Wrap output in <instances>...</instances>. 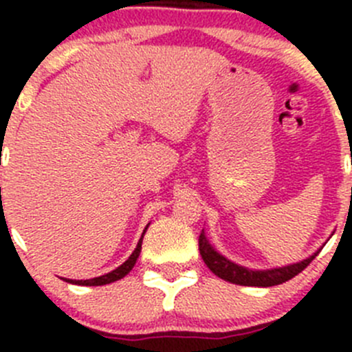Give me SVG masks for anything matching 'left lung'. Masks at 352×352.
I'll list each match as a JSON object with an SVG mask.
<instances>
[{
  "mask_svg": "<svg viewBox=\"0 0 352 352\" xmlns=\"http://www.w3.org/2000/svg\"><path fill=\"white\" fill-rule=\"evenodd\" d=\"M322 250V247L318 248L315 254H311L310 257L303 258L300 262H294V264L283 265V267H272V269H248L243 265L236 264V262L230 261L225 255L219 254L211 243H209L208 236H206L204 230L199 235V252H201V257L204 261V264L214 272L218 278L225 279V281L233 283V285L240 286H257V287H269L276 285H283V283L289 281L291 278H294L296 274H300L311 261L318 255V252Z\"/></svg>",
  "mask_w": 352,
  "mask_h": 352,
  "instance_id": "left-lung-1",
  "label": "left lung"
}]
</instances>
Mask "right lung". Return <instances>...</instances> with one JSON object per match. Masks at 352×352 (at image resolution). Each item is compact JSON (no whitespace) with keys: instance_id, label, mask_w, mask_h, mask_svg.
I'll use <instances>...</instances> for the list:
<instances>
[{"instance_id":"1","label":"right lung","mask_w":352,"mask_h":352,"mask_svg":"<svg viewBox=\"0 0 352 352\" xmlns=\"http://www.w3.org/2000/svg\"><path fill=\"white\" fill-rule=\"evenodd\" d=\"M148 226H150V223H148L146 228H144L143 235H141L140 242H138L136 248H134L133 254L129 255V258H127V261L124 262V264H120L117 269H113V271H110V272H107V274H104V276H98V278H91V279H65V281L73 283V285H78V286H104V285H110V283L119 281V279H122L124 276L129 274L131 269H133L134 264H136L138 257H140L141 243H143V236H144V233H146Z\"/></svg>"}]
</instances>
